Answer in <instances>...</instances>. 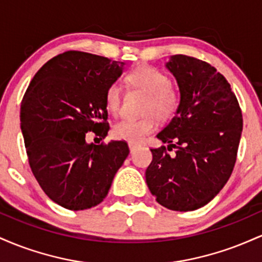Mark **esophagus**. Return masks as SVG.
Here are the masks:
<instances>
[{
  "mask_svg": "<svg viewBox=\"0 0 262 262\" xmlns=\"http://www.w3.org/2000/svg\"><path fill=\"white\" fill-rule=\"evenodd\" d=\"M128 146H129V150H130V152H134L135 150L139 148V145H138V144H135V143H129Z\"/></svg>",
  "mask_w": 262,
  "mask_h": 262,
  "instance_id": "obj_1",
  "label": "esophagus"
}]
</instances>
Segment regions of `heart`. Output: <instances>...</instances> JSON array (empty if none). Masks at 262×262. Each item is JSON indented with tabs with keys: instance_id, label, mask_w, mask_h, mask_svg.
Segmentation results:
<instances>
[{
	"instance_id": "b5f03b06",
	"label": "heart",
	"mask_w": 262,
	"mask_h": 262,
	"mask_svg": "<svg viewBox=\"0 0 262 262\" xmlns=\"http://www.w3.org/2000/svg\"><path fill=\"white\" fill-rule=\"evenodd\" d=\"M129 85L146 93L141 118H123L113 125L114 138L129 143H140L156 128V117L167 119L176 112L180 104V92L170 85V77L150 65H139L127 75ZM106 107L110 112L118 113L122 102V89L117 82L108 86Z\"/></svg>"
}]
</instances>
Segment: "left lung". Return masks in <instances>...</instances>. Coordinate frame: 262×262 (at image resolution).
<instances>
[{
  "label": "left lung",
  "instance_id": "8db88e82",
  "mask_svg": "<svg viewBox=\"0 0 262 262\" xmlns=\"http://www.w3.org/2000/svg\"><path fill=\"white\" fill-rule=\"evenodd\" d=\"M180 90L175 117L156 137L169 145L150 149L146 185L165 208L188 212L206 206L233 172L243 114L229 82L208 62L173 55L166 64ZM175 147L176 154L167 151Z\"/></svg>",
  "mask_w": 262,
  "mask_h": 262
}]
</instances>
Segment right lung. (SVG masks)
Here are the masks:
<instances>
[{"label": "right lung", "instance_id": "add662e5", "mask_svg": "<svg viewBox=\"0 0 262 262\" xmlns=\"http://www.w3.org/2000/svg\"><path fill=\"white\" fill-rule=\"evenodd\" d=\"M124 62L69 50L34 75L20 103V129L33 175L50 200L70 210L100 204L129 154L125 141L89 144L108 133L104 96Z\"/></svg>", "mask_w": 262, "mask_h": 262}]
</instances>
